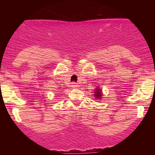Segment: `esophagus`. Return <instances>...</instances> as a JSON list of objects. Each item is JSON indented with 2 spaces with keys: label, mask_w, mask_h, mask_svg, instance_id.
Masks as SVG:
<instances>
[{
  "label": "esophagus",
  "mask_w": 155,
  "mask_h": 155,
  "mask_svg": "<svg viewBox=\"0 0 155 155\" xmlns=\"http://www.w3.org/2000/svg\"><path fill=\"white\" fill-rule=\"evenodd\" d=\"M71 87H74V88L77 87L78 84H76V82H72V83H71Z\"/></svg>",
  "instance_id": "34e87169"
}]
</instances>
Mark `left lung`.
Masks as SVG:
<instances>
[{
  "mask_svg": "<svg viewBox=\"0 0 155 155\" xmlns=\"http://www.w3.org/2000/svg\"><path fill=\"white\" fill-rule=\"evenodd\" d=\"M101 90H99V89H97V90H95V96L96 98H100V97H101Z\"/></svg>",
  "mask_w": 155,
  "mask_h": 155,
  "instance_id": "left-lung-1",
  "label": "left lung"
}]
</instances>
